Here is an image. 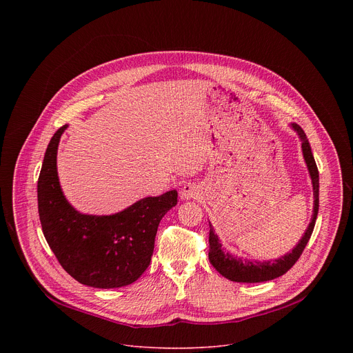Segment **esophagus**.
Listing matches in <instances>:
<instances>
[{"label":"esophagus","mask_w":353,"mask_h":353,"mask_svg":"<svg viewBox=\"0 0 353 353\" xmlns=\"http://www.w3.org/2000/svg\"><path fill=\"white\" fill-rule=\"evenodd\" d=\"M201 195V188L195 183H187L180 191L181 199H198Z\"/></svg>","instance_id":"esophagus-1"}]
</instances>
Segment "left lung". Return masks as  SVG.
Returning <instances> with one entry per match:
<instances>
[{"mask_svg":"<svg viewBox=\"0 0 353 353\" xmlns=\"http://www.w3.org/2000/svg\"><path fill=\"white\" fill-rule=\"evenodd\" d=\"M292 128L297 132L300 141H301V150H303V158L306 161L312 183H313V195H314V207H313V216L312 222L309 223V228L306 229V233L300 239L297 245L292 250V253L285 254L283 257L274 260V261H250V260H241L234 256H232L228 251L222 248V244L215 234V230L212 225L210 223V261L214 265V268L225 278L233 281V282H244V283H256V282H265L275 279L283 274H286L294 263L299 260V257L303 253L306 244L310 240V236L313 233L317 214H319V169L314 161V157L312 154V148L309 143V139L301 130L300 125L292 124Z\"/></svg>","mask_w":353,"mask_h":353,"instance_id":"left-lung-1","label":"left lung"}]
</instances>
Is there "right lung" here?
<instances>
[{
	"mask_svg": "<svg viewBox=\"0 0 353 353\" xmlns=\"http://www.w3.org/2000/svg\"><path fill=\"white\" fill-rule=\"evenodd\" d=\"M67 127L50 139L37 181L43 234L61 267L79 283L99 289L127 286L148 268L159 222L177 204V191L142 198L114 215L78 212L65 199L57 174L59 142Z\"/></svg>",
	"mask_w": 353,
	"mask_h": 353,
	"instance_id": "1",
	"label": "right lung"
}]
</instances>
